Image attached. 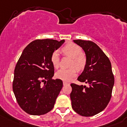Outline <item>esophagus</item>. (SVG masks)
I'll list each match as a JSON object with an SVG mask.
<instances>
[{
  "label": "esophagus",
  "mask_w": 127,
  "mask_h": 127,
  "mask_svg": "<svg viewBox=\"0 0 127 127\" xmlns=\"http://www.w3.org/2000/svg\"><path fill=\"white\" fill-rule=\"evenodd\" d=\"M63 85L64 86H66V85H69V83H67V82L63 81Z\"/></svg>",
  "instance_id": "esophagus-1"
}]
</instances>
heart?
Instances as JSON below:
<instances>
[{"label": "heart", "mask_w": 127, "mask_h": 127, "mask_svg": "<svg viewBox=\"0 0 127 127\" xmlns=\"http://www.w3.org/2000/svg\"><path fill=\"white\" fill-rule=\"evenodd\" d=\"M63 54L65 55L71 57L70 69H61L55 73L57 78L64 81H70L72 78L76 76V69L80 71L83 70L87 63V58L81 47L74 43H69L65 45L61 49ZM51 61L53 66L58 68L60 65V58L58 51H54L51 56Z\"/></svg>", "instance_id": "1"}]
</instances>
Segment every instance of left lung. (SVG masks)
Masks as SVG:
<instances>
[{
  "label": "left lung",
  "instance_id": "8db88e82",
  "mask_svg": "<svg viewBox=\"0 0 127 127\" xmlns=\"http://www.w3.org/2000/svg\"><path fill=\"white\" fill-rule=\"evenodd\" d=\"M73 41L84 51L87 63L78 80L87 86L70 84L72 107L83 116H92L104 110L112 94L115 78L110 60L96 43L89 40Z\"/></svg>",
  "mask_w": 127,
  "mask_h": 127
}]
</instances>
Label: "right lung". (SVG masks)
Wrapping results in <instances>:
<instances>
[{"mask_svg": "<svg viewBox=\"0 0 127 127\" xmlns=\"http://www.w3.org/2000/svg\"><path fill=\"white\" fill-rule=\"evenodd\" d=\"M64 42L34 40L24 49L17 63L12 89L19 106L30 115H44L54 108L63 81L52 79L54 67L51 56Z\"/></svg>", "mask_w": 127, "mask_h": 127, "instance_id": "obj_1", "label": "right lung"}]
</instances>
